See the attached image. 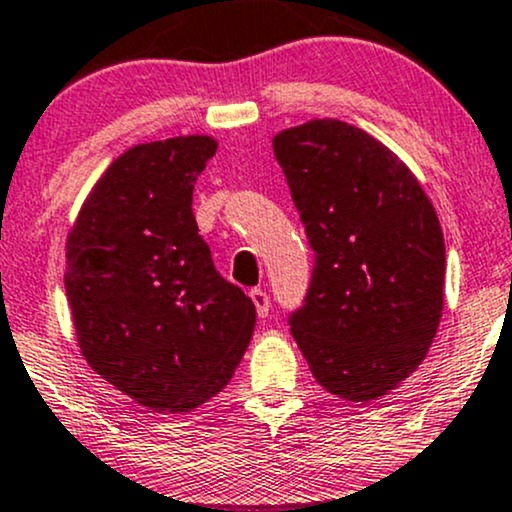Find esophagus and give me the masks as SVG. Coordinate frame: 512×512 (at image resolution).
I'll list each match as a JSON object with an SVG mask.
<instances>
[{
  "mask_svg": "<svg viewBox=\"0 0 512 512\" xmlns=\"http://www.w3.org/2000/svg\"><path fill=\"white\" fill-rule=\"evenodd\" d=\"M249 295H251V302H254L258 317L266 319L268 317V309H271V297H268V292L261 290V287H254V290H251Z\"/></svg>",
  "mask_w": 512,
  "mask_h": 512,
  "instance_id": "esophagus-1",
  "label": "esophagus"
}]
</instances>
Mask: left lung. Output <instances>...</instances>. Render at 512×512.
<instances>
[{
	"instance_id": "obj_1",
	"label": "left lung",
	"mask_w": 512,
	"mask_h": 512,
	"mask_svg": "<svg viewBox=\"0 0 512 512\" xmlns=\"http://www.w3.org/2000/svg\"><path fill=\"white\" fill-rule=\"evenodd\" d=\"M317 251L290 331L314 380L367 404L426 358L445 300V239L421 181L355 125L314 118L273 137Z\"/></svg>"
}]
</instances>
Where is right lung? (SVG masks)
Masks as SVG:
<instances>
[{
    "label": "right lung",
    "mask_w": 512,
    "mask_h": 512,
    "mask_svg": "<svg viewBox=\"0 0 512 512\" xmlns=\"http://www.w3.org/2000/svg\"><path fill=\"white\" fill-rule=\"evenodd\" d=\"M215 152L210 135L125 149L67 232L79 350L152 411L186 413L220 394L254 336V302L215 271L191 208Z\"/></svg>",
    "instance_id": "1"
}]
</instances>
